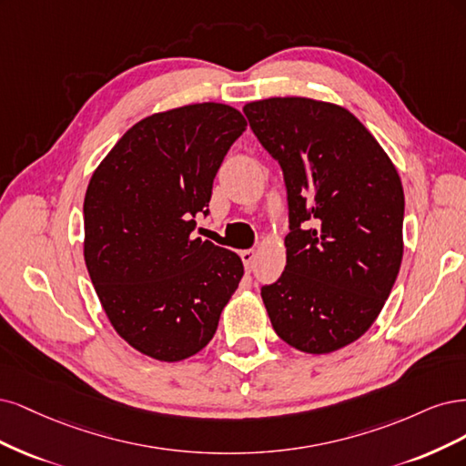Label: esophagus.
Masks as SVG:
<instances>
[{
  "instance_id": "34e87169",
  "label": "esophagus",
  "mask_w": 466,
  "mask_h": 466,
  "mask_svg": "<svg viewBox=\"0 0 466 466\" xmlns=\"http://www.w3.org/2000/svg\"><path fill=\"white\" fill-rule=\"evenodd\" d=\"M239 258H242L244 267L248 268V271H251L253 261H255V251H253V249H244V251H239Z\"/></svg>"
}]
</instances>
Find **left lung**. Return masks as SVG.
I'll list each match as a JSON object with an SVG mask.
<instances>
[{"label": "left lung", "instance_id": "left-lung-1", "mask_svg": "<svg viewBox=\"0 0 466 466\" xmlns=\"http://www.w3.org/2000/svg\"><path fill=\"white\" fill-rule=\"evenodd\" d=\"M244 114L287 187V267L261 287L273 329L309 354L347 347L371 327L399 275L400 177L360 119L335 104L267 98Z\"/></svg>", "mask_w": 466, "mask_h": 466}]
</instances>
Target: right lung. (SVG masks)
<instances>
[{
  "mask_svg": "<svg viewBox=\"0 0 466 466\" xmlns=\"http://www.w3.org/2000/svg\"><path fill=\"white\" fill-rule=\"evenodd\" d=\"M227 104L153 114L116 143L91 177L85 263L117 335L162 360L198 354L244 277L230 249L198 238L220 164L246 131Z\"/></svg>",
  "mask_w": 466,
  "mask_h": 466,
  "instance_id": "add662e5",
  "label": "right lung"
}]
</instances>
